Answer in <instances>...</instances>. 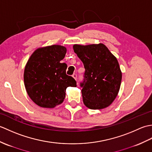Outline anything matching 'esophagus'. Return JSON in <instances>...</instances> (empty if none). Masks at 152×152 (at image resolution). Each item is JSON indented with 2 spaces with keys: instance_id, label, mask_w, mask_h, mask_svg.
<instances>
[{
  "instance_id": "34e87169",
  "label": "esophagus",
  "mask_w": 152,
  "mask_h": 152,
  "mask_svg": "<svg viewBox=\"0 0 152 152\" xmlns=\"http://www.w3.org/2000/svg\"><path fill=\"white\" fill-rule=\"evenodd\" d=\"M72 77H73V78H74V79H75V80H76V79H77V74H75V73L73 74H72Z\"/></svg>"
}]
</instances>
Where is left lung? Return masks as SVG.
Instances as JSON below:
<instances>
[{"label":"left lung","mask_w":152,"mask_h":152,"mask_svg":"<svg viewBox=\"0 0 152 152\" xmlns=\"http://www.w3.org/2000/svg\"><path fill=\"white\" fill-rule=\"evenodd\" d=\"M73 49L85 68L80 84L83 103L93 110L108 107L120 88L122 74L117 59L103 44H75Z\"/></svg>","instance_id":"left-lung-1"}]
</instances>
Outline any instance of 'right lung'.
I'll list each match as a JSON object with an SVG mask.
<instances>
[{
    "mask_svg": "<svg viewBox=\"0 0 152 152\" xmlns=\"http://www.w3.org/2000/svg\"><path fill=\"white\" fill-rule=\"evenodd\" d=\"M66 52L59 46L38 48L31 55L25 66L24 83L29 97L41 107L54 108L65 98L68 87L76 82L66 74L67 65L61 63Z\"/></svg>",
    "mask_w": 152,
    "mask_h": 152,
    "instance_id": "obj_1",
    "label": "right lung"
}]
</instances>
